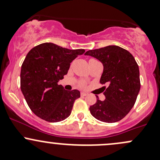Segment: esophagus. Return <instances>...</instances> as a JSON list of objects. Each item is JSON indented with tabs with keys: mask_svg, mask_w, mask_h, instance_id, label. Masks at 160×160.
Wrapping results in <instances>:
<instances>
[{
	"mask_svg": "<svg viewBox=\"0 0 160 160\" xmlns=\"http://www.w3.org/2000/svg\"><path fill=\"white\" fill-rule=\"evenodd\" d=\"M80 95H81V97H85V96L87 95V93H85V92H81V93H80Z\"/></svg>",
	"mask_w": 160,
	"mask_h": 160,
	"instance_id": "34e87169",
	"label": "esophagus"
}]
</instances>
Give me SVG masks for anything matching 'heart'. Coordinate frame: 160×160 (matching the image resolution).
Here are the masks:
<instances>
[{"label": "heart", "instance_id": "heart-1", "mask_svg": "<svg viewBox=\"0 0 160 160\" xmlns=\"http://www.w3.org/2000/svg\"><path fill=\"white\" fill-rule=\"evenodd\" d=\"M79 85H80V87H85L86 83H85V82H83V81H80V83H79Z\"/></svg>", "mask_w": 160, "mask_h": 160}]
</instances>
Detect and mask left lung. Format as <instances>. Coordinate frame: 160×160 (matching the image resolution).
Returning a JSON list of instances; mask_svg holds the SVG:
<instances>
[{
  "label": "left lung",
  "instance_id": "1",
  "mask_svg": "<svg viewBox=\"0 0 160 160\" xmlns=\"http://www.w3.org/2000/svg\"><path fill=\"white\" fill-rule=\"evenodd\" d=\"M85 55L100 60L103 65L100 83H107L106 99L99 100L90 107V113L98 120L115 122L122 120L131 110L140 90L139 66L128 50L110 45L90 50Z\"/></svg>",
  "mask_w": 160,
  "mask_h": 160
}]
</instances>
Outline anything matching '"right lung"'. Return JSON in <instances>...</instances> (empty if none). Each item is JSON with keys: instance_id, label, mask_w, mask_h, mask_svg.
<instances>
[{"instance_id": "1", "label": "right lung", "mask_w": 160, "mask_h": 160, "mask_svg": "<svg viewBox=\"0 0 160 160\" xmlns=\"http://www.w3.org/2000/svg\"><path fill=\"white\" fill-rule=\"evenodd\" d=\"M83 49L69 50L43 43L28 52L21 70V89L32 112L48 122H60L71 113L79 90H66L58 82Z\"/></svg>"}]
</instances>
